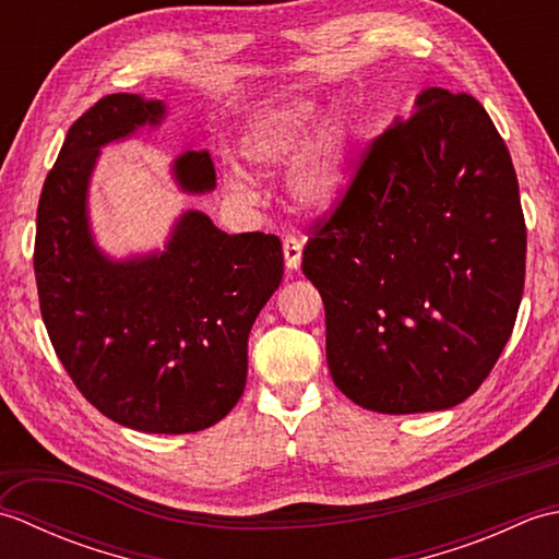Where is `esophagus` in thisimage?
<instances>
[{
    "instance_id": "34e87169",
    "label": "esophagus",
    "mask_w": 559,
    "mask_h": 559,
    "mask_svg": "<svg viewBox=\"0 0 559 559\" xmlns=\"http://www.w3.org/2000/svg\"><path fill=\"white\" fill-rule=\"evenodd\" d=\"M283 257H286V269L288 271H298L300 261H302V240L295 235H288L283 240Z\"/></svg>"
}]
</instances>
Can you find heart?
Here are the masks:
<instances>
[{
  "label": "heart",
  "instance_id": "b5f03b06",
  "mask_svg": "<svg viewBox=\"0 0 559 559\" xmlns=\"http://www.w3.org/2000/svg\"><path fill=\"white\" fill-rule=\"evenodd\" d=\"M317 103L288 98L254 115L240 141V156L257 177H273L290 170V204L305 216H324L346 194L350 177L353 141L350 127L341 112L326 115L314 127ZM230 185L245 192V182Z\"/></svg>",
  "mask_w": 559,
  "mask_h": 559
}]
</instances>
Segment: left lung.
<instances>
[{"label":"left lung","instance_id":"1","mask_svg":"<svg viewBox=\"0 0 559 559\" xmlns=\"http://www.w3.org/2000/svg\"><path fill=\"white\" fill-rule=\"evenodd\" d=\"M302 271L353 403L406 415L466 401L512 336L526 273L516 173L483 105L425 88L317 223Z\"/></svg>","mask_w":559,"mask_h":559}]
</instances>
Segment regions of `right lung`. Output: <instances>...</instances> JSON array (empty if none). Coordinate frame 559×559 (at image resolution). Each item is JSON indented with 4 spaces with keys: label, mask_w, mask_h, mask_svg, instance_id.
I'll list each match as a JSON object with an SVG mask.
<instances>
[{
    "label": "right lung",
    "mask_w": 559,
    "mask_h": 559,
    "mask_svg": "<svg viewBox=\"0 0 559 559\" xmlns=\"http://www.w3.org/2000/svg\"><path fill=\"white\" fill-rule=\"evenodd\" d=\"M165 115L163 100L112 93L71 124L43 185L33 266L47 334L86 401L132 430L185 435L240 401L247 338L281 286L283 249L276 235H228L206 213L185 211L163 249L103 252L88 216L100 148L160 127ZM173 180L185 194L213 192L209 153L177 156Z\"/></svg>",
    "instance_id": "add662e5"
}]
</instances>
